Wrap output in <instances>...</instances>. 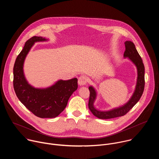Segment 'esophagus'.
I'll return each mask as SVG.
<instances>
[{"label":"esophagus","instance_id":"esophagus-1","mask_svg":"<svg viewBox=\"0 0 159 159\" xmlns=\"http://www.w3.org/2000/svg\"><path fill=\"white\" fill-rule=\"evenodd\" d=\"M87 82V77L85 75H81L78 79V84L80 86L86 85Z\"/></svg>","mask_w":159,"mask_h":159}]
</instances>
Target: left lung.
Instances as JSON below:
<instances>
[{"instance_id": "8db88e82", "label": "left lung", "mask_w": 159, "mask_h": 159, "mask_svg": "<svg viewBox=\"0 0 159 159\" xmlns=\"http://www.w3.org/2000/svg\"><path fill=\"white\" fill-rule=\"evenodd\" d=\"M125 44L126 49L123 55L124 58H128L136 66L137 69V84L135 86L134 91L129 101L124 105L109 111H101L96 109L94 105L97 98L96 90L93 86H89L90 97L88 106L93 114L99 119H111L125 115L139 102L143 93L145 87V67L142 59L132 41H126L125 42Z\"/></svg>"}]
</instances>
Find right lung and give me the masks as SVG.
Returning a JSON list of instances; mask_svg holds the SVG:
<instances>
[{
	"label": "right lung",
	"mask_w": 159,
	"mask_h": 159,
	"mask_svg": "<svg viewBox=\"0 0 159 159\" xmlns=\"http://www.w3.org/2000/svg\"><path fill=\"white\" fill-rule=\"evenodd\" d=\"M48 40L41 36H33L29 39L16 58L13 69V85L17 97L26 108L41 118L58 116L78 87L77 78L59 80L53 85L42 89L35 88L27 81L23 70L27 55L35 43Z\"/></svg>",
	"instance_id": "1"
}]
</instances>
